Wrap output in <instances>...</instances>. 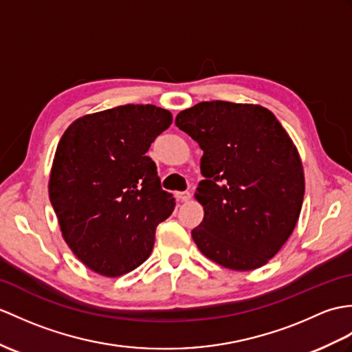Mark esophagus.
Segmentation results:
<instances>
[{
  "mask_svg": "<svg viewBox=\"0 0 352 352\" xmlns=\"http://www.w3.org/2000/svg\"><path fill=\"white\" fill-rule=\"evenodd\" d=\"M177 198L179 201H189L192 198V193L189 190H184V192H177Z\"/></svg>",
  "mask_w": 352,
  "mask_h": 352,
  "instance_id": "34e87169",
  "label": "esophagus"
}]
</instances>
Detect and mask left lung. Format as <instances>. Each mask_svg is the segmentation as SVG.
Masks as SVG:
<instances>
[{"label": "left lung", "mask_w": 352, "mask_h": 352, "mask_svg": "<svg viewBox=\"0 0 352 352\" xmlns=\"http://www.w3.org/2000/svg\"><path fill=\"white\" fill-rule=\"evenodd\" d=\"M175 124L204 151V179L195 193L204 207L192 231L196 246L226 268L263 267L289 239L303 204L296 145L259 104L201 102L179 112Z\"/></svg>", "instance_id": "8db88e82"}]
</instances>
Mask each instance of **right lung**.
<instances>
[{
  "mask_svg": "<svg viewBox=\"0 0 352 352\" xmlns=\"http://www.w3.org/2000/svg\"><path fill=\"white\" fill-rule=\"evenodd\" d=\"M170 122L154 104H124L78 118L61 136L49 198L65 243L93 272L117 277L141 265L174 211L145 156Z\"/></svg>",
  "mask_w": 352,
  "mask_h": 352,
  "instance_id": "1",
  "label": "right lung"
}]
</instances>
